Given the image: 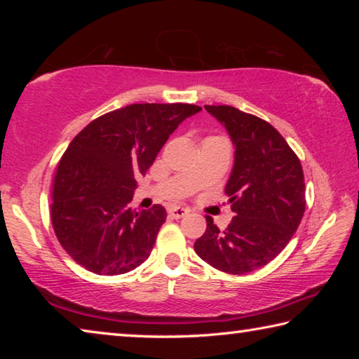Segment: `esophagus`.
Wrapping results in <instances>:
<instances>
[{
	"mask_svg": "<svg viewBox=\"0 0 359 359\" xmlns=\"http://www.w3.org/2000/svg\"><path fill=\"white\" fill-rule=\"evenodd\" d=\"M188 212H190V209H188V208H180V205H174V208L168 210V214H169V217H172V218H182V217H185Z\"/></svg>",
	"mask_w": 359,
	"mask_h": 359,
	"instance_id": "1",
	"label": "esophagus"
}]
</instances>
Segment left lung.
Returning a JSON list of instances; mask_svg holds the SVG:
<instances>
[{
	"mask_svg": "<svg viewBox=\"0 0 359 359\" xmlns=\"http://www.w3.org/2000/svg\"><path fill=\"white\" fill-rule=\"evenodd\" d=\"M222 121L236 147L224 188L234 217L226 229L205 217L194 252L215 269L241 276L266 266L293 238L306 210L297 155L274 126L233 106H204Z\"/></svg>",
	"mask_w": 359,
	"mask_h": 359,
	"instance_id": "obj_1",
	"label": "left lung"
}]
</instances>
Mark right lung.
I'll use <instances>...</instances> for the list:
<instances>
[{"instance_id": "right-lung-1", "label": "right lung", "mask_w": 359, "mask_h": 359, "mask_svg": "<svg viewBox=\"0 0 359 359\" xmlns=\"http://www.w3.org/2000/svg\"><path fill=\"white\" fill-rule=\"evenodd\" d=\"M194 104H131L85 126L55 169L50 220L66 253L100 276L126 274L150 257L166 210H131L136 177L155 161Z\"/></svg>"}]
</instances>
